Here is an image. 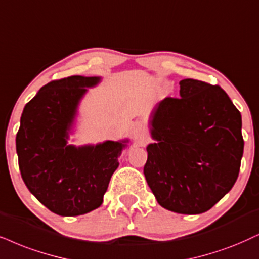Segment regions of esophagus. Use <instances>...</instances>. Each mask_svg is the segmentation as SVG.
I'll return each instance as SVG.
<instances>
[{
	"label": "esophagus",
	"instance_id": "1",
	"mask_svg": "<svg viewBox=\"0 0 259 259\" xmlns=\"http://www.w3.org/2000/svg\"><path fill=\"white\" fill-rule=\"evenodd\" d=\"M133 136L134 140L137 141L140 145H143V143L147 142V136H148V133H147L146 126L143 125L142 123L136 124L133 129Z\"/></svg>",
	"mask_w": 259,
	"mask_h": 259
}]
</instances>
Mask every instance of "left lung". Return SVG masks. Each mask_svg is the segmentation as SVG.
Instances as JSON below:
<instances>
[{"label": "left lung", "mask_w": 259, "mask_h": 259, "mask_svg": "<svg viewBox=\"0 0 259 259\" xmlns=\"http://www.w3.org/2000/svg\"><path fill=\"white\" fill-rule=\"evenodd\" d=\"M181 98H165L150 125L146 181L161 207L201 214L233 188L244 152L241 114L218 84L181 82Z\"/></svg>", "instance_id": "left-lung-1"}]
</instances>
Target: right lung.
<instances>
[{"label": "right lung", "instance_id": "add662e5", "mask_svg": "<svg viewBox=\"0 0 259 259\" xmlns=\"http://www.w3.org/2000/svg\"><path fill=\"white\" fill-rule=\"evenodd\" d=\"M100 77L80 75L42 86L22 111L16 134V153L22 181L49 210L61 217L90 212L104 194L126 141L97 146L67 145L68 132L86 87Z\"/></svg>", "mask_w": 259, "mask_h": 259}]
</instances>
